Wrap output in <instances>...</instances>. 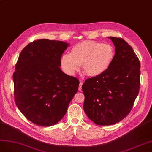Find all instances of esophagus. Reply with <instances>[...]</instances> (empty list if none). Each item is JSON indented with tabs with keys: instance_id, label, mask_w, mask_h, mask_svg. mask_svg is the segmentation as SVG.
<instances>
[{
	"instance_id": "1",
	"label": "esophagus",
	"mask_w": 152,
	"mask_h": 152,
	"mask_svg": "<svg viewBox=\"0 0 152 152\" xmlns=\"http://www.w3.org/2000/svg\"><path fill=\"white\" fill-rule=\"evenodd\" d=\"M83 81H81V80H80V85H79V90H81V89H82V85H83Z\"/></svg>"
}]
</instances>
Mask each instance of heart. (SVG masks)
<instances>
[{"mask_svg": "<svg viewBox=\"0 0 152 152\" xmlns=\"http://www.w3.org/2000/svg\"><path fill=\"white\" fill-rule=\"evenodd\" d=\"M115 57L114 48L110 44L85 41L72 47L71 54H64L61 66L64 72L74 75L82 65V71L90 77L97 76L110 67Z\"/></svg>", "mask_w": 152, "mask_h": 152, "instance_id": "b5f03b06", "label": "heart"}]
</instances>
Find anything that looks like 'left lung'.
<instances>
[{"label": "left lung", "mask_w": 152, "mask_h": 152, "mask_svg": "<svg viewBox=\"0 0 152 152\" xmlns=\"http://www.w3.org/2000/svg\"><path fill=\"white\" fill-rule=\"evenodd\" d=\"M109 38L115 46L110 67L82 85L84 111L99 125H113L126 117L140 88V62L132 48L122 38Z\"/></svg>", "instance_id": "left-lung-1"}]
</instances>
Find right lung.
<instances>
[{"label": "right lung", "mask_w": 152, "mask_h": 152, "mask_svg": "<svg viewBox=\"0 0 152 152\" xmlns=\"http://www.w3.org/2000/svg\"><path fill=\"white\" fill-rule=\"evenodd\" d=\"M69 44L42 39L21 51L12 78L16 104L26 118L49 127L66 115L80 81L63 72L61 57Z\"/></svg>", "instance_id": "right-lung-1"}]
</instances>
